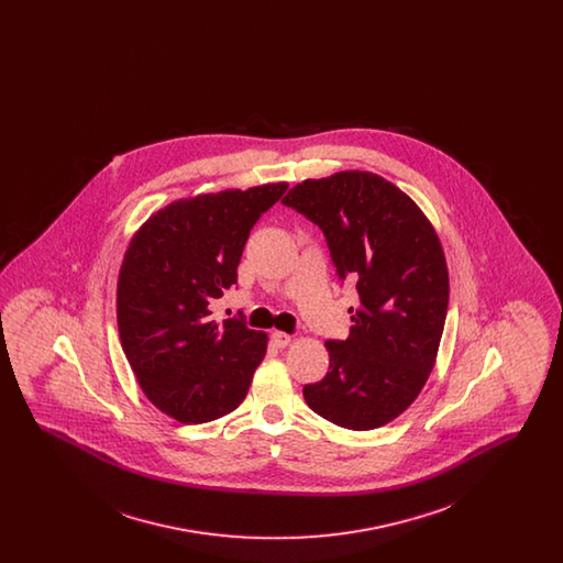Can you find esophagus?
Returning <instances> with one entry per match:
<instances>
[{
  "label": "esophagus",
  "instance_id": "1",
  "mask_svg": "<svg viewBox=\"0 0 563 563\" xmlns=\"http://www.w3.org/2000/svg\"><path fill=\"white\" fill-rule=\"evenodd\" d=\"M269 342L276 346V349H287L291 344V335L285 333V331H274L269 335Z\"/></svg>",
  "mask_w": 563,
  "mask_h": 563
}]
</instances>
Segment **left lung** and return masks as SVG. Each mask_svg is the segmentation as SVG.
Returning <instances> with one entry per match:
<instances>
[{"label": "left lung", "instance_id": "1", "mask_svg": "<svg viewBox=\"0 0 563 563\" xmlns=\"http://www.w3.org/2000/svg\"><path fill=\"white\" fill-rule=\"evenodd\" d=\"M317 223L342 280H354L349 340H329V372L303 386L308 407L350 430L388 424L434 367L450 299L441 241L422 209L384 177L342 170L283 198Z\"/></svg>", "mask_w": 563, "mask_h": 563}]
</instances>
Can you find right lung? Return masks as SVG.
I'll return each instance as SVG.
<instances>
[{"mask_svg": "<svg viewBox=\"0 0 563 563\" xmlns=\"http://www.w3.org/2000/svg\"><path fill=\"white\" fill-rule=\"evenodd\" d=\"M287 188L175 200L129 242L118 276L120 342L145 397L184 424L234 411L266 356L264 331L213 321L211 306L236 283L253 225Z\"/></svg>", "mask_w": 563, "mask_h": 563, "instance_id": "add662e5", "label": "right lung"}]
</instances>
